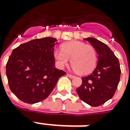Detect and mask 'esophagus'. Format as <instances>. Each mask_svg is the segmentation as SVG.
Instances as JSON below:
<instances>
[{
  "mask_svg": "<svg viewBox=\"0 0 130 130\" xmlns=\"http://www.w3.org/2000/svg\"><path fill=\"white\" fill-rule=\"evenodd\" d=\"M67 76L69 77H70V78H73V77H75V75H71V74H69V73H67Z\"/></svg>",
  "mask_w": 130,
  "mask_h": 130,
  "instance_id": "1",
  "label": "esophagus"
}]
</instances>
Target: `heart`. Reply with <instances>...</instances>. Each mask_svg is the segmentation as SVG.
<instances>
[{
    "instance_id": "heart-1",
    "label": "heart",
    "mask_w": 130,
    "mask_h": 130,
    "mask_svg": "<svg viewBox=\"0 0 130 130\" xmlns=\"http://www.w3.org/2000/svg\"><path fill=\"white\" fill-rule=\"evenodd\" d=\"M62 50H55L53 56L59 68H64L71 59V65L77 73L91 72L97 64V53L92 45L79 41L62 44Z\"/></svg>"
}]
</instances>
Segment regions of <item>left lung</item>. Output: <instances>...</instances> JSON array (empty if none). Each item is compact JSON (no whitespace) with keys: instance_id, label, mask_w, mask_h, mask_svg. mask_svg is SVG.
Segmentation results:
<instances>
[{"instance_id":"1","label":"left lung","mask_w":130,"mask_h":130,"mask_svg":"<svg viewBox=\"0 0 130 130\" xmlns=\"http://www.w3.org/2000/svg\"><path fill=\"white\" fill-rule=\"evenodd\" d=\"M84 40L95 49L98 54V62L90 75L82 77V85L76 90L81 100L92 107H98L115 95L120 80V66L118 58L105 43L92 38Z\"/></svg>"}]
</instances>
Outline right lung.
<instances>
[{
    "mask_svg": "<svg viewBox=\"0 0 130 130\" xmlns=\"http://www.w3.org/2000/svg\"><path fill=\"white\" fill-rule=\"evenodd\" d=\"M53 38L35 39L12 52L6 64L11 92L21 101L34 104L46 99L66 72L55 67Z\"/></svg>",
    "mask_w": 130,
    "mask_h": 130,
    "instance_id": "add662e5",
    "label": "right lung"
}]
</instances>
